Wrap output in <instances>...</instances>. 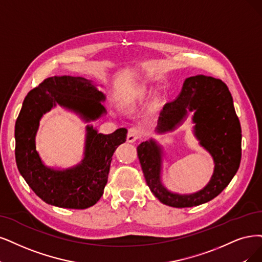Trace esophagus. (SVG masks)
Returning <instances> with one entry per match:
<instances>
[{"label": "esophagus", "mask_w": 262, "mask_h": 262, "mask_svg": "<svg viewBox=\"0 0 262 262\" xmlns=\"http://www.w3.org/2000/svg\"><path fill=\"white\" fill-rule=\"evenodd\" d=\"M143 135V132L140 127H137V126H133L128 129V134H127V141L128 142H134L136 141L137 139L141 138Z\"/></svg>", "instance_id": "obj_1"}]
</instances>
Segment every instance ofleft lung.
Segmentation results:
<instances>
[{"label":"left lung","instance_id":"obj_1","mask_svg":"<svg viewBox=\"0 0 262 262\" xmlns=\"http://www.w3.org/2000/svg\"><path fill=\"white\" fill-rule=\"evenodd\" d=\"M191 111L194 112L195 136L215 162L214 175L204 189L190 195L168 192L160 180L161 148L152 140L140 143L137 148L143 176L151 192L163 204L177 208L198 206L219 195L234 177L242 157L241 124L224 82L205 75L188 77L178 98L163 108L158 130L173 129L185 122Z\"/></svg>","mask_w":262,"mask_h":262}]
</instances>
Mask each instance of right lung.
Wrapping results in <instances>:
<instances>
[{
	"mask_svg": "<svg viewBox=\"0 0 262 262\" xmlns=\"http://www.w3.org/2000/svg\"><path fill=\"white\" fill-rule=\"evenodd\" d=\"M104 96L85 77L63 75L47 77L28 93L15 126V156L18 170L35 194L47 204L62 208L84 209L101 198L112 156L126 141L127 129L109 135L87 126L85 158L80 165L67 170L47 168L35 150V134L42 115L60 104L90 122L105 112Z\"/></svg>",
	"mask_w": 262,
	"mask_h": 262,
	"instance_id": "obj_1",
	"label": "right lung"
}]
</instances>
